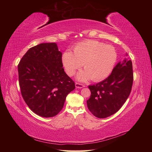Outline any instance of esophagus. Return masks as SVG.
<instances>
[{
  "mask_svg": "<svg viewBox=\"0 0 152 152\" xmlns=\"http://www.w3.org/2000/svg\"><path fill=\"white\" fill-rule=\"evenodd\" d=\"M75 86L76 88H84L85 86L82 84V83H75Z\"/></svg>",
  "mask_w": 152,
  "mask_h": 152,
  "instance_id": "obj_1",
  "label": "esophagus"
}]
</instances>
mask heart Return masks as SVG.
Listing matches in <instances>:
<instances>
[{
    "label": "heart",
    "instance_id": "obj_1",
    "mask_svg": "<svg viewBox=\"0 0 152 152\" xmlns=\"http://www.w3.org/2000/svg\"><path fill=\"white\" fill-rule=\"evenodd\" d=\"M73 53L65 51L61 61L69 76L74 75L83 64L84 70L76 76V79L80 82L91 78L95 82L104 79L111 72L117 59V53L114 47L93 40L76 44Z\"/></svg>",
    "mask_w": 152,
    "mask_h": 152
}]
</instances>
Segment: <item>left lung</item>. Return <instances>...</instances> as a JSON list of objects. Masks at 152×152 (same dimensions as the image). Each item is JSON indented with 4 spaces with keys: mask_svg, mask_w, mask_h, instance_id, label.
<instances>
[{
    "mask_svg": "<svg viewBox=\"0 0 152 152\" xmlns=\"http://www.w3.org/2000/svg\"><path fill=\"white\" fill-rule=\"evenodd\" d=\"M133 82L131 61L125 59L119 61L107 78L95 85L89 86L91 96L87 101V105L89 111L99 118L114 114L128 99Z\"/></svg>",
    "mask_w": 152,
    "mask_h": 152,
    "instance_id": "left-lung-1",
    "label": "left lung"
}]
</instances>
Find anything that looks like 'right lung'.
<instances>
[{
	"label": "right lung",
	"mask_w": 152,
	"mask_h": 152,
	"mask_svg": "<svg viewBox=\"0 0 152 152\" xmlns=\"http://www.w3.org/2000/svg\"><path fill=\"white\" fill-rule=\"evenodd\" d=\"M62 53L56 43H42L30 48L18 64L23 98L35 114L56 115L75 84L64 71Z\"/></svg>",
	"instance_id": "1"
}]
</instances>
